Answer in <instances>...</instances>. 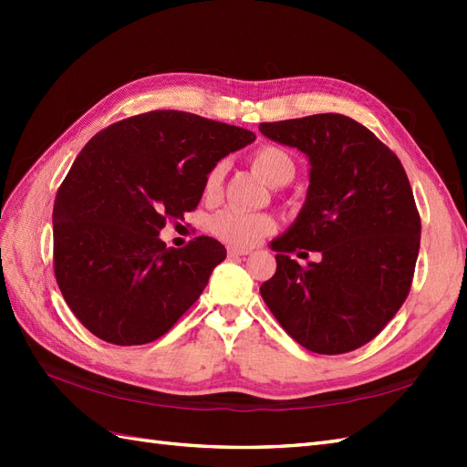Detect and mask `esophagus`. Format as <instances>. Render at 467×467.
<instances>
[{
	"label": "esophagus",
	"instance_id": "34e87169",
	"mask_svg": "<svg viewBox=\"0 0 467 467\" xmlns=\"http://www.w3.org/2000/svg\"><path fill=\"white\" fill-rule=\"evenodd\" d=\"M226 253H228V256H233V259H234V256H244V254H249L251 251L249 249H241V246H228Z\"/></svg>",
	"mask_w": 467,
	"mask_h": 467
}]
</instances>
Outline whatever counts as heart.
I'll use <instances>...</instances> for the list:
<instances>
[{
    "label": "heart",
    "mask_w": 467,
    "mask_h": 467,
    "mask_svg": "<svg viewBox=\"0 0 467 467\" xmlns=\"http://www.w3.org/2000/svg\"><path fill=\"white\" fill-rule=\"evenodd\" d=\"M251 164L265 182L279 184L283 181L289 182L295 174V162L289 152L283 150L281 146L275 144H263L251 154ZM223 164H214L208 171L204 178V194L214 196L221 191L223 184ZM211 231L231 244L239 246H251L256 241H261L265 234H269L275 228V221L271 214L266 213H254V211H243V208L228 206L213 214Z\"/></svg>",
    "instance_id": "b5f03b06"
}]
</instances>
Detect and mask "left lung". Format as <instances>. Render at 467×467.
<instances>
[{
	"mask_svg": "<svg viewBox=\"0 0 467 467\" xmlns=\"http://www.w3.org/2000/svg\"><path fill=\"white\" fill-rule=\"evenodd\" d=\"M271 140L309 156V191L289 231L271 243L273 279L261 295L305 349L341 355L383 331L408 299L421 221L400 158L343 114L263 122ZM319 252L299 265L295 252Z\"/></svg>",
	"mask_w": 467,
	"mask_h": 467,
	"instance_id": "8db88e82",
	"label": "left lung"
}]
</instances>
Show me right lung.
Returning a JSON list of instances; mask_svg holds the SVG:
<instances>
[{"mask_svg":"<svg viewBox=\"0 0 467 467\" xmlns=\"http://www.w3.org/2000/svg\"><path fill=\"white\" fill-rule=\"evenodd\" d=\"M254 138L196 114L154 110L104 128L82 148L56 194L54 273L88 331L144 345L191 309L226 249L211 236L172 249L158 234L198 206L208 171Z\"/></svg>","mask_w":467,"mask_h":467,"instance_id":"obj_1","label":"right lung"}]
</instances>
